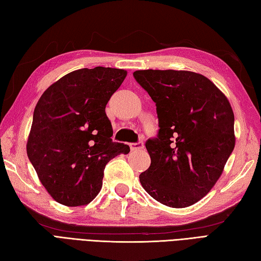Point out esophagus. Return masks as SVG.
<instances>
[{
  "instance_id": "1",
  "label": "esophagus",
  "mask_w": 261,
  "mask_h": 261,
  "mask_svg": "<svg viewBox=\"0 0 261 261\" xmlns=\"http://www.w3.org/2000/svg\"><path fill=\"white\" fill-rule=\"evenodd\" d=\"M143 142H137V143H130V148L132 151H136V150H141V149H143Z\"/></svg>"
}]
</instances>
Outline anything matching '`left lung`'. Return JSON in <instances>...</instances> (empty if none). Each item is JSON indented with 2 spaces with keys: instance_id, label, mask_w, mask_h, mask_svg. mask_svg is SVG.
<instances>
[{
  "instance_id": "1",
  "label": "left lung",
  "mask_w": 261,
  "mask_h": 261,
  "mask_svg": "<svg viewBox=\"0 0 261 261\" xmlns=\"http://www.w3.org/2000/svg\"><path fill=\"white\" fill-rule=\"evenodd\" d=\"M156 103L159 132L146 148L151 159L139 179L169 207L191 206L212 190L236 145L229 99L207 77L190 70H136Z\"/></svg>"
}]
</instances>
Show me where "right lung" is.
Listing matches in <instances>:
<instances>
[{"label":"right lung","mask_w":261,"mask_h":261,"mask_svg":"<svg viewBox=\"0 0 261 261\" xmlns=\"http://www.w3.org/2000/svg\"><path fill=\"white\" fill-rule=\"evenodd\" d=\"M126 70L98 67L71 71L43 92L33 112L27 153L39 180L58 203L81 206L102 188L111 159L129 153L113 142L105 107Z\"/></svg>","instance_id":"1"}]
</instances>
